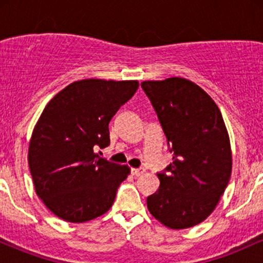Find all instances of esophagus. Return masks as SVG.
<instances>
[{
  "instance_id": "1",
  "label": "esophagus",
  "mask_w": 263,
  "mask_h": 263,
  "mask_svg": "<svg viewBox=\"0 0 263 263\" xmlns=\"http://www.w3.org/2000/svg\"><path fill=\"white\" fill-rule=\"evenodd\" d=\"M131 173H132V176L140 177V176H142V174L144 173V170H143V168H132Z\"/></svg>"
}]
</instances>
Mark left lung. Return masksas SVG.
<instances>
[{
	"label": "left lung",
	"mask_w": 263,
	"mask_h": 263,
	"mask_svg": "<svg viewBox=\"0 0 263 263\" xmlns=\"http://www.w3.org/2000/svg\"><path fill=\"white\" fill-rule=\"evenodd\" d=\"M167 137L173 162L161 184L147 198V208L163 225L174 230L204 221L218 205L231 176L230 140L218 105L184 78L143 81Z\"/></svg>",
	"instance_id": "8db88e82"
}]
</instances>
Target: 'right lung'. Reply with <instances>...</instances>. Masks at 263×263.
Wrapping results in <instances>:
<instances>
[{"instance_id": "right-lung-1", "label": "right lung", "mask_w": 263, "mask_h": 263, "mask_svg": "<svg viewBox=\"0 0 263 263\" xmlns=\"http://www.w3.org/2000/svg\"><path fill=\"white\" fill-rule=\"evenodd\" d=\"M137 80L74 81L47 104L29 141L35 193L54 215L85 222L112 206L128 165L99 158L110 144L108 123L138 89Z\"/></svg>"}]
</instances>
